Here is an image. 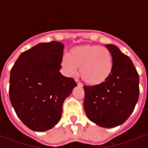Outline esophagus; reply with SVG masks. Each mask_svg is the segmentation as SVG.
Wrapping results in <instances>:
<instances>
[{
    "label": "esophagus",
    "mask_w": 148,
    "mask_h": 148,
    "mask_svg": "<svg viewBox=\"0 0 148 148\" xmlns=\"http://www.w3.org/2000/svg\"><path fill=\"white\" fill-rule=\"evenodd\" d=\"M76 82L77 84V86H78V87H83V84H82L78 81V80H76Z\"/></svg>",
    "instance_id": "obj_1"
}]
</instances>
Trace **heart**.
<instances>
[{
	"label": "heart",
	"instance_id": "b5f03b06",
	"mask_svg": "<svg viewBox=\"0 0 148 148\" xmlns=\"http://www.w3.org/2000/svg\"><path fill=\"white\" fill-rule=\"evenodd\" d=\"M61 66L69 76L76 74L77 68L87 84L97 86L104 83L113 71V58L109 50L98 45H80L72 47L68 56L61 59Z\"/></svg>",
	"mask_w": 148,
	"mask_h": 148
}]
</instances>
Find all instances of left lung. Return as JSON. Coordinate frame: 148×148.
<instances>
[{
  "label": "left lung",
  "mask_w": 148,
  "mask_h": 148,
  "mask_svg": "<svg viewBox=\"0 0 148 148\" xmlns=\"http://www.w3.org/2000/svg\"><path fill=\"white\" fill-rule=\"evenodd\" d=\"M113 58V71L104 83L84 86V108L88 119L102 127L126 121L138 101L139 75L128 56L117 46L106 45Z\"/></svg>",
  "instance_id": "obj_1"
}]
</instances>
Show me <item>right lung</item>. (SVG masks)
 Wrapping results in <instances>:
<instances>
[{
	"label": "right lung",
	"mask_w": 148,
	"mask_h": 148,
	"mask_svg": "<svg viewBox=\"0 0 148 148\" xmlns=\"http://www.w3.org/2000/svg\"><path fill=\"white\" fill-rule=\"evenodd\" d=\"M64 45L40 43L24 51L10 71L9 97L19 117L28 128L42 132L58 124L63 103L76 81L60 74Z\"/></svg>",
	"instance_id": "right-lung-1"
}]
</instances>
